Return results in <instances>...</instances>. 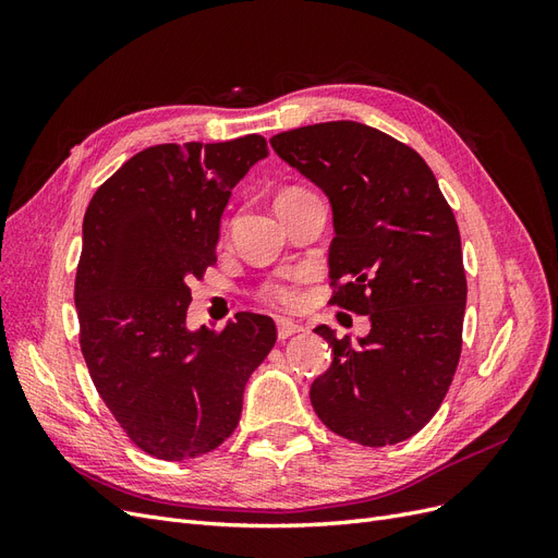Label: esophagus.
Returning <instances> with one entry per match:
<instances>
[{
  "label": "esophagus",
  "mask_w": 558,
  "mask_h": 558,
  "mask_svg": "<svg viewBox=\"0 0 558 558\" xmlns=\"http://www.w3.org/2000/svg\"><path fill=\"white\" fill-rule=\"evenodd\" d=\"M300 330H302V326L295 324V320H289V318H279V320H277V335H279V340H289L291 335H295V332H300Z\"/></svg>",
  "instance_id": "1"
}]
</instances>
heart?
<instances>
[{"label":"heart","instance_id":"b5f03b06","mask_svg":"<svg viewBox=\"0 0 558 558\" xmlns=\"http://www.w3.org/2000/svg\"><path fill=\"white\" fill-rule=\"evenodd\" d=\"M298 193H305L302 189H291V191H283L281 195H279V199L281 197H291V195H298ZM263 295L267 298V300H272V302H277V305H293L295 302V291H293V286L291 283H286L283 279H279V281H272V283H267L265 289H263Z\"/></svg>","mask_w":558,"mask_h":558}]
</instances>
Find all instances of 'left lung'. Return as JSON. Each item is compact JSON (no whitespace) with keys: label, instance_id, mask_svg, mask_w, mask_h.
I'll use <instances>...</instances> for the list:
<instances>
[{"label":"left lung","instance_id":"obj_1","mask_svg":"<svg viewBox=\"0 0 558 558\" xmlns=\"http://www.w3.org/2000/svg\"><path fill=\"white\" fill-rule=\"evenodd\" d=\"M269 144L330 202V302L369 316L356 344L314 328L332 363L312 408L363 447L408 440L440 410L461 359L468 283L453 211L426 160L381 130L332 121Z\"/></svg>","mask_w":558,"mask_h":558}]
</instances>
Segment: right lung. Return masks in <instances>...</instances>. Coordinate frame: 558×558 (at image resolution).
Returning a JSON list of instances; mask_svg holds the SVG:
<instances>
[{
	"label": "right lung",
	"instance_id": "obj_1",
	"mask_svg": "<svg viewBox=\"0 0 558 558\" xmlns=\"http://www.w3.org/2000/svg\"><path fill=\"white\" fill-rule=\"evenodd\" d=\"M263 158L260 134L150 146L99 185L83 216V359L113 418L156 459H195L230 437L244 386L277 342L263 314L242 312L221 332L185 326L189 283L216 263L232 189Z\"/></svg>",
	"mask_w": 558,
	"mask_h": 558
}]
</instances>
